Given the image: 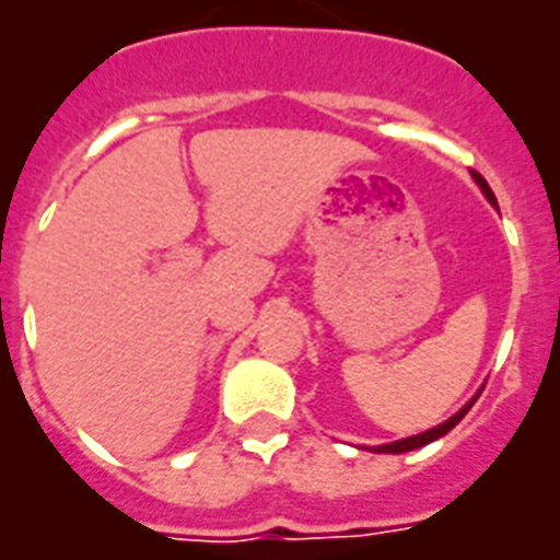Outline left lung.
I'll use <instances>...</instances> for the list:
<instances>
[{
	"mask_svg": "<svg viewBox=\"0 0 560 560\" xmlns=\"http://www.w3.org/2000/svg\"><path fill=\"white\" fill-rule=\"evenodd\" d=\"M474 180H476V184H479V189H482V192H485V198H488V201H491L493 207H497V198H493V192H491V186H488V180H485V177L479 175V172H474ZM476 397H479V394H476ZM476 397H474V400H470V402H467V406H462V409H458L456 415H453V418L444 420V423H438V427L427 429V432H420V435L402 438V441H394V444L371 446V450H374V453H409V450H418V446L432 444V441H438V438H444L446 432H450V429L456 427L458 420L465 418L467 411H470V406H474V402H476Z\"/></svg>",
	"mask_w": 560,
	"mask_h": 560,
	"instance_id": "8db88e82",
	"label": "left lung"
}]
</instances>
